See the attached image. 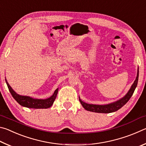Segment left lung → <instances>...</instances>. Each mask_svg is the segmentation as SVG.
<instances>
[{"label": "left lung", "mask_w": 146, "mask_h": 146, "mask_svg": "<svg viewBox=\"0 0 146 146\" xmlns=\"http://www.w3.org/2000/svg\"><path fill=\"white\" fill-rule=\"evenodd\" d=\"M138 74H139V71H137V76L136 78L134 83L131 87L130 90L127 93L123 98H120V100L116 101L115 102L106 105H95V104H87L82 100L79 97V100L81 103V104L83 106V108L87 111H90L95 112V113H110L112 112L117 111V110H119L122 106H124L126 104L130 98L131 97L133 93H134L136 87H137L138 84Z\"/></svg>", "instance_id": "8db88e82"}]
</instances>
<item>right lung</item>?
<instances>
[{"instance_id":"1","label":"right lung","mask_w":146,"mask_h":146,"mask_svg":"<svg viewBox=\"0 0 146 146\" xmlns=\"http://www.w3.org/2000/svg\"><path fill=\"white\" fill-rule=\"evenodd\" d=\"M6 82L8 86L9 92L11 93L12 97L14 98L17 102L20 105L24 107L33 109H47L50 108L55 101L57 95L58 89L57 88L55 91L53 95L46 99H36V98H31L28 96H22L17 94L15 91H14L6 79Z\"/></svg>"}]
</instances>
